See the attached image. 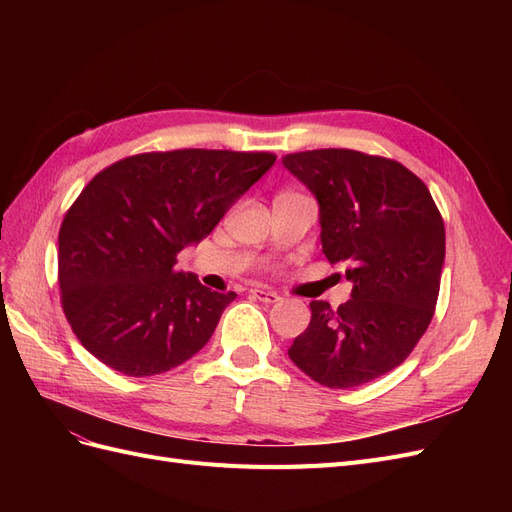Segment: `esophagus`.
Returning <instances> with one entry per match:
<instances>
[{
	"label": "esophagus",
	"instance_id": "esophagus-1",
	"mask_svg": "<svg viewBox=\"0 0 512 512\" xmlns=\"http://www.w3.org/2000/svg\"><path fill=\"white\" fill-rule=\"evenodd\" d=\"M250 294L254 299H258V301H262V303H275V301H280L282 297L277 292H273V290H269V288H252L250 290Z\"/></svg>",
	"mask_w": 512,
	"mask_h": 512
}]
</instances>
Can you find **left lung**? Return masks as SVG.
<instances>
[{"label": "left lung", "instance_id": "left-lung-1", "mask_svg": "<svg viewBox=\"0 0 512 512\" xmlns=\"http://www.w3.org/2000/svg\"><path fill=\"white\" fill-rule=\"evenodd\" d=\"M320 207L322 252L346 265L350 301H312L288 356L329 389H354L404 363L433 318L444 222L427 185L389 158L314 149L282 158Z\"/></svg>", "mask_w": 512, "mask_h": 512}]
</instances>
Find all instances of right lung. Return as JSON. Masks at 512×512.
<instances>
[{"label": "right lung", "mask_w": 512, "mask_h": 512, "mask_svg": "<svg viewBox=\"0 0 512 512\" xmlns=\"http://www.w3.org/2000/svg\"><path fill=\"white\" fill-rule=\"evenodd\" d=\"M273 164L267 151L177 149L100 170L59 228L61 307L85 350L134 378L192 359L237 294L177 271V254Z\"/></svg>", "instance_id": "add662e5"}]
</instances>
